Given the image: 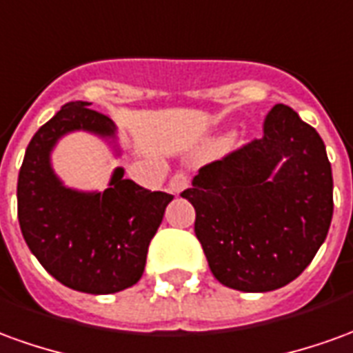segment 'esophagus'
I'll list each match as a JSON object with an SVG mask.
<instances>
[{
    "mask_svg": "<svg viewBox=\"0 0 353 353\" xmlns=\"http://www.w3.org/2000/svg\"><path fill=\"white\" fill-rule=\"evenodd\" d=\"M187 187H189V177L185 176V174H181V172L170 179V189H172V193L179 194L181 191H185Z\"/></svg>",
    "mask_w": 353,
    "mask_h": 353,
    "instance_id": "esophagus-1",
    "label": "esophagus"
}]
</instances>
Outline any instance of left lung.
I'll use <instances>...</instances> for the list:
<instances>
[{
  "label": "left lung",
  "instance_id": "1",
  "mask_svg": "<svg viewBox=\"0 0 353 353\" xmlns=\"http://www.w3.org/2000/svg\"><path fill=\"white\" fill-rule=\"evenodd\" d=\"M214 277L241 292L288 285L310 265L332 219L325 143L287 105H275L263 137L210 162L181 193Z\"/></svg>",
  "mask_w": 353,
  "mask_h": 353
}]
</instances>
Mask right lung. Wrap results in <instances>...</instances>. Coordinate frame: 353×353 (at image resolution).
<instances>
[{"mask_svg":"<svg viewBox=\"0 0 353 353\" xmlns=\"http://www.w3.org/2000/svg\"><path fill=\"white\" fill-rule=\"evenodd\" d=\"M72 101L39 128L28 143L17 183L19 223L38 262L65 287L88 294H112L141 279L151 239L172 194L143 189L117 168L105 191L66 187L51 166L63 135L90 132L107 139L117 154V124Z\"/></svg>","mask_w":353,"mask_h":353,"instance_id":"1","label":"right lung"}]
</instances>
